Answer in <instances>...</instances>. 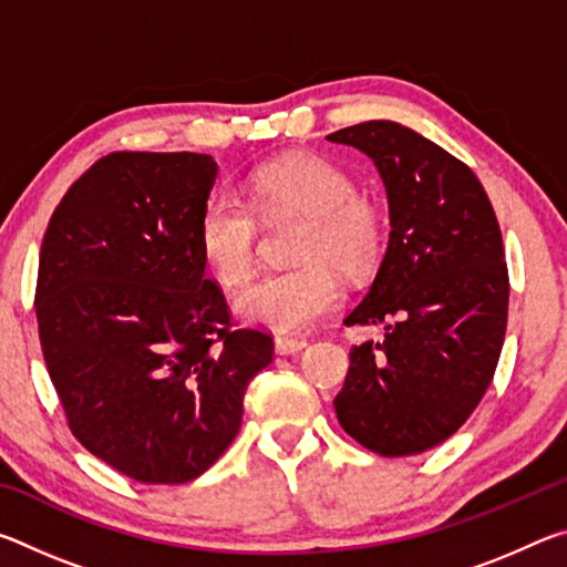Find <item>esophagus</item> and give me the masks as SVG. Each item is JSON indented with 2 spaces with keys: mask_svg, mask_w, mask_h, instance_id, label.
<instances>
[{
  "mask_svg": "<svg viewBox=\"0 0 567 567\" xmlns=\"http://www.w3.org/2000/svg\"><path fill=\"white\" fill-rule=\"evenodd\" d=\"M307 348L305 338H292V334H277L275 338V350L280 354H295Z\"/></svg>",
  "mask_w": 567,
  "mask_h": 567,
  "instance_id": "1",
  "label": "esophagus"
}]
</instances>
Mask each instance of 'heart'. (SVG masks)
Returning a JSON list of instances; mask_svg holds the SVG:
<instances>
[{
    "instance_id": "obj_1",
    "label": "heart",
    "mask_w": 567,
    "mask_h": 567,
    "mask_svg": "<svg viewBox=\"0 0 567 567\" xmlns=\"http://www.w3.org/2000/svg\"><path fill=\"white\" fill-rule=\"evenodd\" d=\"M252 203L262 215L300 213L307 217L292 270L267 272L237 297L243 320L295 332L312 328L338 310L342 285L338 272H372L388 247V217L372 197L358 195L348 169L320 155L275 159L252 175ZM260 223L252 205L229 192H215L199 209L197 245L227 287L245 285L257 257Z\"/></svg>"
}]
</instances>
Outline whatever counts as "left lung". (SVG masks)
Masks as SVG:
<instances>
[{
  "label": "left lung",
  "instance_id": "left-lung-1",
  "mask_svg": "<svg viewBox=\"0 0 567 567\" xmlns=\"http://www.w3.org/2000/svg\"><path fill=\"white\" fill-rule=\"evenodd\" d=\"M330 142L368 155L388 192L390 239L370 292L344 324H385L354 344L334 412L372 453H425L491 388L507 324V265L475 172L415 130L370 120Z\"/></svg>",
  "mask_w": 567,
  "mask_h": 567
}]
</instances>
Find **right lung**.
I'll return each mask as SVG.
<instances>
[{"label":"right lung","instance_id":"1","mask_svg":"<svg viewBox=\"0 0 567 567\" xmlns=\"http://www.w3.org/2000/svg\"><path fill=\"white\" fill-rule=\"evenodd\" d=\"M217 162L112 152L66 189L47 227L37 324L72 435L137 483L205 473L272 362L262 330H229L197 245Z\"/></svg>","mask_w":567,"mask_h":567}]
</instances>
